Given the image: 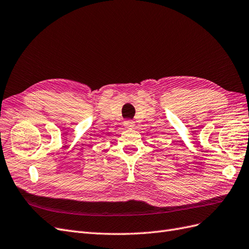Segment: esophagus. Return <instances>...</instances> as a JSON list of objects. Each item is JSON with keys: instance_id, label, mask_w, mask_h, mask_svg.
<instances>
[{"instance_id": "obj_1", "label": "esophagus", "mask_w": 249, "mask_h": 249, "mask_svg": "<svg viewBox=\"0 0 249 249\" xmlns=\"http://www.w3.org/2000/svg\"><path fill=\"white\" fill-rule=\"evenodd\" d=\"M134 123L132 122V120H125V122L124 123V126L125 127V129H132V127H134Z\"/></svg>"}]
</instances>
